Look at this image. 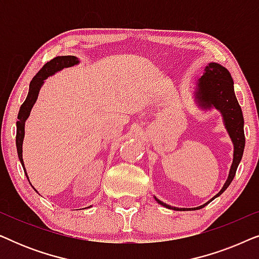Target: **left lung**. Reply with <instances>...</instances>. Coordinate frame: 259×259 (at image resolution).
<instances>
[{
    "instance_id": "1",
    "label": "left lung",
    "mask_w": 259,
    "mask_h": 259,
    "mask_svg": "<svg viewBox=\"0 0 259 259\" xmlns=\"http://www.w3.org/2000/svg\"><path fill=\"white\" fill-rule=\"evenodd\" d=\"M197 86L198 88L196 98L198 102H199V105L204 108H210L213 106V107L218 109V111H221L223 119H224L225 122V127L226 130H228L230 137H231L233 148H235V150H233V161L231 168H230L228 180L225 182L223 189L212 198V199H214V198L221 196V194L228 189L233 178H235L237 167H238L239 162L242 160L244 146H245L244 119L242 108H240L235 95L231 74H230V72L225 68V67L214 62L208 63V66H206V68H205L204 75L200 77ZM155 200H157L160 205H162V206L167 208H175V210L180 211L186 210V208H176L169 206V205L162 203V201L157 199V198H155ZM210 201H207L206 204L201 205L199 207H194L192 210L203 208L204 206H206Z\"/></svg>"
}]
</instances>
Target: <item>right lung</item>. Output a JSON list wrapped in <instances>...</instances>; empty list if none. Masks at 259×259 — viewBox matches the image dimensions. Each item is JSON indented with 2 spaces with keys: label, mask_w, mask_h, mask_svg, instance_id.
I'll return each instance as SVG.
<instances>
[{
  "label": "right lung",
  "mask_w": 259,
  "mask_h": 259,
  "mask_svg": "<svg viewBox=\"0 0 259 259\" xmlns=\"http://www.w3.org/2000/svg\"><path fill=\"white\" fill-rule=\"evenodd\" d=\"M79 63V60L75 56L73 55H67V56H56L51 61L46 63V65L42 67V68L38 70L36 75L33 77V80L30 81L29 84V93L27 95V99L24 100V102L21 105L19 115H17V119L19 121L16 122L17 130H16V147H17V154H19V159L21 161V164L23 166L24 173H26V168H24V164H23V159H22V141L24 138V122L28 116L30 114L31 107H33L35 101H36L37 95H38V91L44 83V80L47 79L49 75H53V74L58 72V70H61L66 67H70ZM28 178V176H27ZM35 190V189H34ZM36 191V190H35Z\"/></svg>",
  "instance_id": "obj_1"
}]
</instances>
